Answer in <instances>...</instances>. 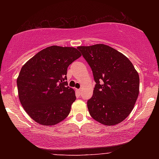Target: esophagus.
Returning a JSON list of instances; mask_svg holds the SVG:
<instances>
[{
	"mask_svg": "<svg viewBox=\"0 0 159 159\" xmlns=\"http://www.w3.org/2000/svg\"><path fill=\"white\" fill-rule=\"evenodd\" d=\"M77 93L80 94V93H81V92H82V89L81 88H80V89H77Z\"/></svg>",
	"mask_w": 159,
	"mask_h": 159,
	"instance_id": "obj_1",
	"label": "esophagus"
}]
</instances>
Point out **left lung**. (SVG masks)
<instances>
[{
    "instance_id": "left-lung-1",
    "label": "left lung",
    "mask_w": 159,
    "mask_h": 159,
    "mask_svg": "<svg viewBox=\"0 0 159 159\" xmlns=\"http://www.w3.org/2000/svg\"><path fill=\"white\" fill-rule=\"evenodd\" d=\"M92 69L95 85L88 101L90 116L112 126L125 120L133 109L139 94L140 78L132 62L108 45L79 46Z\"/></svg>"
}]
</instances>
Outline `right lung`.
Segmentation results:
<instances>
[{
	"label": "right lung",
	"instance_id": "1",
	"mask_svg": "<svg viewBox=\"0 0 159 159\" xmlns=\"http://www.w3.org/2000/svg\"><path fill=\"white\" fill-rule=\"evenodd\" d=\"M80 56L75 48L53 45L38 52L21 67L16 80L19 101L36 122L54 125L70 113L76 96L67 86V68Z\"/></svg>",
	"mask_w": 159,
	"mask_h": 159
}]
</instances>
